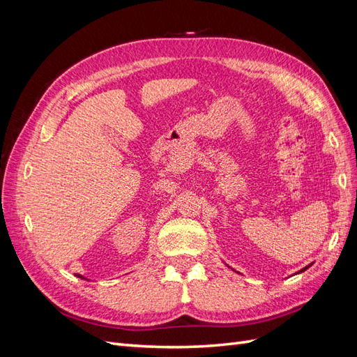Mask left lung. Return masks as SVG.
Segmentation results:
<instances>
[{"instance_id":"obj_1","label":"left lung","mask_w":357,"mask_h":357,"mask_svg":"<svg viewBox=\"0 0 357 357\" xmlns=\"http://www.w3.org/2000/svg\"><path fill=\"white\" fill-rule=\"evenodd\" d=\"M310 266H311V264H310L308 266H305V268H302V269H301V271H298V274H299V273H304V271H305V269H308Z\"/></svg>"}]
</instances>
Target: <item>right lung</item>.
Returning a JSON list of instances; mask_svg holds the SVG:
<instances>
[{
  "label": "right lung",
  "instance_id": "1",
  "mask_svg": "<svg viewBox=\"0 0 357 357\" xmlns=\"http://www.w3.org/2000/svg\"><path fill=\"white\" fill-rule=\"evenodd\" d=\"M75 275H77V277H80V278H84V277H83V275H80V274H75ZM84 280H86V278H84Z\"/></svg>",
  "mask_w": 357,
  "mask_h": 357
}]
</instances>
